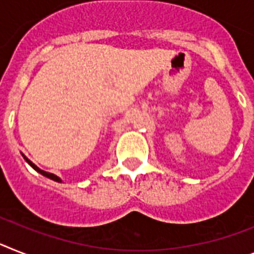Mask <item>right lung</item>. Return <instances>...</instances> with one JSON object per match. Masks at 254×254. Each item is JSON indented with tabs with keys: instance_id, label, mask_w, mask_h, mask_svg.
Here are the masks:
<instances>
[{
	"instance_id": "1",
	"label": "right lung",
	"mask_w": 254,
	"mask_h": 254,
	"mask_svg": "<svg viewBox=\"0 0 254 254\" xmlns=\"http://www.w3.org/2000/svg\"><path fill=\"white\" fill-rule=\"evenodd\" d=\"M22 156L24 157V160H26L27 162H28V165H29V166H32L33 169L36 170L37 173H40V174H41V175H44V177L49 178V179H52V180H56V182H62V180H61V178H58V177H57V175H54V174H52V173H47V171H44V170L39 169V167H37L36 165H35V163L32 162V161H29L28 158H27V157L24 156V154H22Z\"/></svg>"
}]
</instances>
